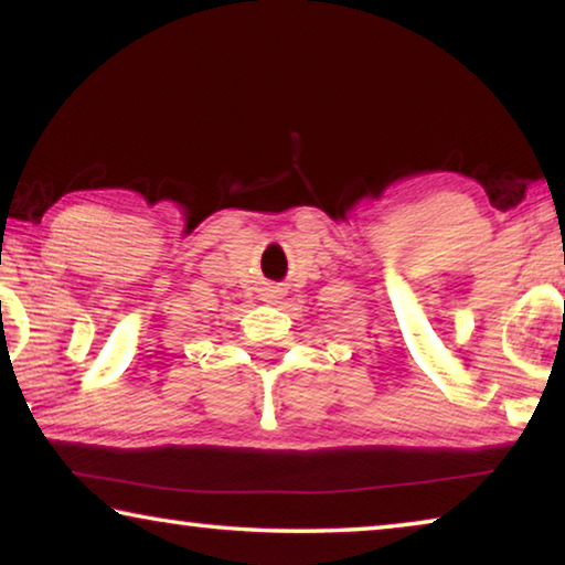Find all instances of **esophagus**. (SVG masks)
I'll return each mask as SVG.
<instances>
[{
    "label": "esophagus",
    "instance_id": "obj_1",
    "mask_svg": "<svg viewBox=\"0 0 565 565\" xmlns=\"http://www.w3.org/2000/svg\"><path fill=\"white\" fill-rule=\"evenodd\" d=\"M274 294H276V291H271V296H274Z\"/></svg>",
    "mask_w": 565,
    "mask_h": 565
}]
</instances>
